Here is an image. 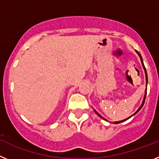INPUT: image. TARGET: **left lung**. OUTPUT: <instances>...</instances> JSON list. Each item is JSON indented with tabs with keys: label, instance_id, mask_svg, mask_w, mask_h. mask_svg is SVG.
Wrapping results in <instances>:
<instances>
[{
	"label": "left lung",
	"instance_id": "left-lung-1",
	"mask_svg": "<svg viewBox=\"0 0 159 159\" xmlns=\"http://www.w3.org/2000/svg\"><path fill=\"white\" fill-rule=\"evenodd\" d=\"M136 52L138 53V54H139V57H140V60H141V62H142V64H143V68H144V71H145V73H146V80H147V70H146V67H145V66H144V64H143V58H142V57H141V55L139 54V52H137L136 51ZM146 95H147V90H146V92H145V96H144V99H143V103H142V105L141 106L139 107V109H138L137 111H136V112L134 114H133V115H132V116H130V117H128L127 118V119H123V120H121V121H118V122H114V123H116V124H117V123H123V122H124V121H126V120H127V119H130V117H132V116H134V115H135L136 113H138V112L140 110H141V108L143 107V104H144V102H145V99H146ZM95 113L97 114V115H98V116H99V117L101 118V119H104V120H106V119H104V118L103 117H102V116H100V115H99V113H98V112L97 111H95Z\"/></svg>",
	"mask_w": 159,
	"mask_h": 159
}]
</instances>
